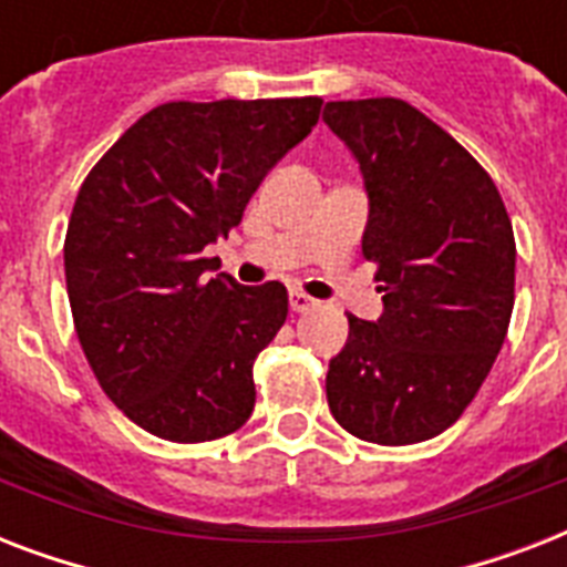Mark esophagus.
<instances>
[{"mask_svg": "<svg viewBox=\"0 0 567 567\" xmlns=\"http://www.w3.org/2000/svg\"><path fill=\"white\" fill-rule=\"evenodd\" d=\"M288 302H291V311H297V315H300V311H309V309H315V306H318V300H311L309 293H302V291H291Z\"/></svg>", "mask_w": 567, "mask_h": 567, "instance_id": "esophagus-1", "label": "esophagus"}]
</instances>
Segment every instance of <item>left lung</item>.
<instances>
[{
    "instance_id": "8db88e82",
    "label": "left lung",
    "mask_w": 567,
    "mask_h": 567,
    "mask_svg": "<svg viewBox=\"0 0 567 567\" xmlns=\"http://www.w3.org/2000/svg\"><path fill=\"white\" fill-rule=\"evenodd\" d=\"M323 123L364 173L362 256L385 311L347 315L329 362V412L382 447L435 439L462 417L501 353L515 306V235L497 185L439 123L394 96L327 102Z\"/></svg>"
}]
</instances>
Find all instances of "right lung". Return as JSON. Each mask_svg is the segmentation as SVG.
<instances>
[{"mask_svg": "<svg viewBox=\"0 0 567 567\" xmlns=\"http://www.w3.org/2000/svg\"><path fill=\"white\" fill-rule=\"evenodd\" d=\"M320 105L164 102L82 182L64 238L75 336L102 391L141 430L199 444L252 414V364L288 318V291L205 279V247L238 226Z\"/></svg>", "mask_w": 567, "mask_h": 567, "instance_id": "add662e5", "label": "right lung"}]
</instances>
